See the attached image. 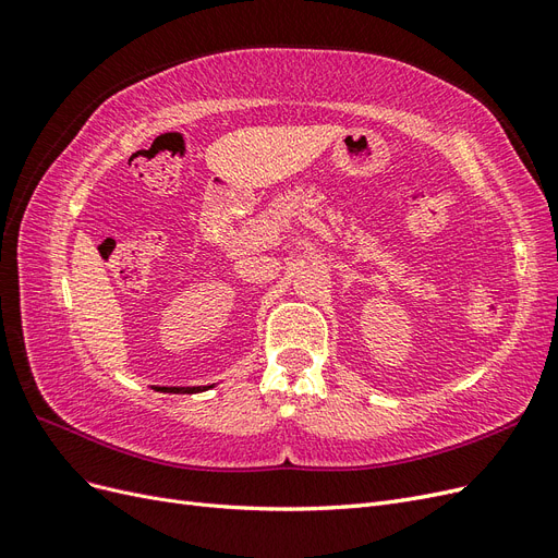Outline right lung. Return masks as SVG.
Returning <instances> with one entry per match:
<instances>
[{
	"label": "right lung",
	"instance_id": "right-lung-1",
	"mask_svg": "<svg viewBox=\"0 0 558 558\" xmlns=\"http://www.w3.org/2000/svg\"><path fill=\"white\" fill-rule=\"evenodd\" d=\"M167 393H197V391H202V388L197 386V388H179V386H174V388H165Z\"/></svg>",
	"mask_w": 558,
	"mask_h": 558
}]
</instances>
